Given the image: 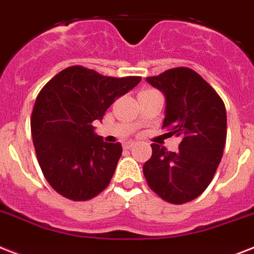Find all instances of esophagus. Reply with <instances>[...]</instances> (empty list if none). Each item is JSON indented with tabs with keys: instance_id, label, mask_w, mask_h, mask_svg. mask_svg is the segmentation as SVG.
<instances>
[{
	"instance_id": "obj_1",
	"label": "esophagus",
	"mask_w": 254,
	"mask_h": 254,
	"mask_svg": "<svg viewBox=\"0 0 254 254\" xmlns=\"http://www.w3.org/2000/svg\"><path fill=\"white\" fill-rule=\"evenodd\" d=\"M133 144H135V142L133 141H127V142H125V144H123V149H131L132 146H133Z\"/></svg>"
}]
</instances>
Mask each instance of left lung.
Segmentation results:
<instances>
[{"label":"left lung","instance_id":"obj_1","mask_svg":"<svg viewBox=\"0 0 254 254\" xmlns=\"http://www.w3.org/2000/svg\"><path fill=\"white\" fill-rule=\"evenodd\" d=\"M166 97L162 128L182 137L178 152L152 144L142 166L150 190L170 204L198 197L214 178L227 136L225 104L206 80L188 67L146 77Z\"/></svg>","mask_w":254,"mask_h":254}]
</instances>
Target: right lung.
I'll return each instance as SVG.
<instances>
[{
	"instance_id": "add662e5",
	"label": "right lung",
	"mask_w": 254,
	"mask_h": 254,
	"mask_svg": "<svg viewBox=\"0 0 254 254\" xmlns=\"http://www.w3.org/2000/svg\"><path fill=\"white\" fill-rule=\"evenodd\" d=\"M140 80L70 66L37 94L31 115L33 145L44 177L61 196L87 201L108 187L122 145L102 141L93 122L102 121L109 106Z\"/></svg>"
}]
</instances>
